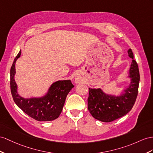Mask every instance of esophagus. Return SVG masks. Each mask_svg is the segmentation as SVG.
I'll return each mask as SVG.
<instances>
[{
    "label": "esophagus",
    "mask_w": 153,
    "mask_h": 153,
    "mask_svg": "<svg viewBox=\"0 0 153 153\" xmlns=\"http://www.w3.org/2000/svg\"><path fill=\"white\" fill-rule=\"evenodd\" d=\"M81 81V77L79 76H77L75 78V82L76 83H78Z\"/></svg>",
    "instance_id": "obj_1"
}]
</instances>
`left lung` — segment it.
I'll return each mask as SVG.
<instances>
[{
    "label": "left lung",
    "mask_w": 153,
    "mask_h": 153,
    "mask_svg": "<svg viewBox=\"0 0 153 153\" xmlns=\"http://www.w3.org/2000/svg\"><path fill=\"white\" fill-rule=\"evenodd\" d=\"M128 53L132 59L128 76L131 82L124 94L120 96H111L106 94L100 88H89L88 109L97 120L111 122L127 114L134 106L138 92L140 72L131 49L128 50Z\"/></svg>",
    "instance_id": "left-lung-1"
}]
</instances>
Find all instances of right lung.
Masks as SVG:
<instances>
[{
  "label": "right lung",
  "mask_w": 153,
  "mask_h": 153,
  "mask_svg": "<svg viewBox=\"0 0 153 153\" xmlns=\"http://www.w3.org/2000/svg\"><path fill=\"white\" fill-rule=\"evenodd\" d=\"M21 51L14 59L10 70V88L13 99L17 106L32 118L40 121L56 120L59 116L66 97L74 87L70 80L57 81L50 87L48 93L39 98L25 99L17 93V86L14 79L15 62L21 56Z\"/></svg>",
  "instance_id": "1"
}]
</instances>
